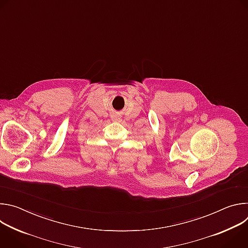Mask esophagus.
I'll use <instances>...</instances> for the list:
<instances>
[{
	"instance_id": "34e87169",
	"label": "esophagus",
	"mask_w": 248,
	"mask_h": 248,
	"mask_svg": "<svg viewBox=\"0 0 248 248\" xmlns=\"http://www.w3.org/2000/svg\"><path fill=\"white\" fill-rule=\"evenodd\" d=\"M112 120H113V121H118V119H117L116 117H112Z\"/></svg>"
}]
</instances>
